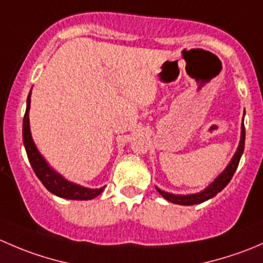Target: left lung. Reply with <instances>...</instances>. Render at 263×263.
Segmentation results:
<instances>
[{"mask_svg": "<svg viewBox=\"0 0 263 263\" xmlns=\"http://www.w3.org/2000/svg\"><path fill=\"white\" fill-rule=\"evenodd\" d=\"M246 115V112H245ZM243 121H245V117H243ZM245 141H246V129H245V122L242 123V131H240V141L238 145L237 151L233 155L232 160L229 161V164L227 165V168L214 179V182H211L208 187L203 191L197 193H192V195H174V193L165 192V191L160 190V188L155 187L156 191L163 196L165 200H168L169 202L177 203V205H183V206H190V205H198V203H202L205 201L210 200V198L215 197L220 191L224 190L227 187L228 183L230 182V179L234 176L235 171L238 168V164H239L240 158H242L243 150H245Z\"/></svg>", "mask_w": 263, "mask_h": 263, "instance_id": "obj_1", "label": "left lung"}]
</instances>
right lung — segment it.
I'll return each mask as SVG.
<instances>
[{"label": "right lung", "mask_w": 263, "mask_h": 263, "mask_svg": "<svg viewBox=\"0 0 263 263\" xmlns=\"http://www.w3.org/2000/svg\"><path fill=\"white\" fill-rule=\"evenodd\" d=\"M30 97L31 90L26 99V110L23 121V141L25 146L26 155H28L30 165L33 168L34 173L39 178V181L43 183L44 187L53 195L58 196L61 198H67V200H92L97 196L104 191L102 188H87L84 185L76 184V183L67 181L63 176H61L58 172H55L52 166L47 163L46 159L39 153L38 147L35 146L31 137L30 124H29V109H30Z\"/></svg>", "instance_id": "right-lung-1"}]
</instances>
